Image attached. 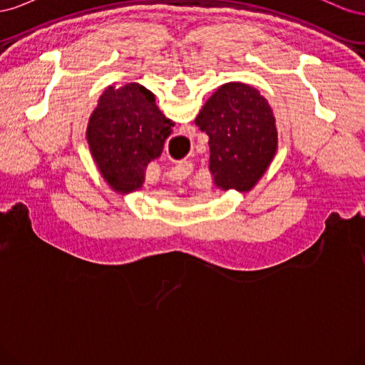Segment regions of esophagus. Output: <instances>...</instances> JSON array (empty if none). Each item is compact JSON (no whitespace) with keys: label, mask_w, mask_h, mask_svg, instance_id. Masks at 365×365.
<instances>
[{"label":"esophagus","mask_w":365,"mask_h":365,"mask_svg":"<svg viewBox=\"0 0 365 365\" xmlns=\"http://www.w3.org/2000/svg\"><path fill=\"white\" fill-rule=\"evenodd\" d=\"M175 172H176V175L178 176H182V175H190L192 172H193V164H192V161H181V163H178L175 165Z\"/></svg>","instance_id":"esophagus-1"}]
</instances>
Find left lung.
I'll return each mask as SVG.
<instances>
[{
  "label": "left lung",
  "instance_id": "8db88e82",
  "mask_svg": "<svg viewBox=\"0 0 365 365\" xmlns=\"http://www.w3.org/2000/svg\"><path fill=\"white\" fill-rule=\"evenodd\" d=\"M195 123L210 137L215 184L224 190H251L277 150L268 102L245 83H225L208 98Z\"/></svg>",
  "mask_w": 365,
  "mask_h": 365
}]
</instances>
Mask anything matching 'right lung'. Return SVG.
Instances as JSON below:
<instances>
[{"instance_id": "1", "label": "right lung", "mask_w": 365, "mask_h": 365, "mask_svg": "<svg viewBox=\"0 0 365 365\" xmlns=\"http://www.w3.org/2000/svg\"><path fill=\"white\" fill-rule=\"evenodd\" d=\"M173 125L145 86L126 83L105 91L90 117L86 137L109 185L121 193L140 189L148 163L160 155Z\"/></svg>"}]
</instances>
